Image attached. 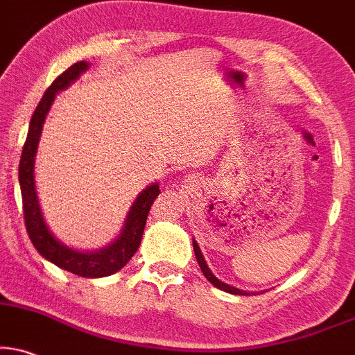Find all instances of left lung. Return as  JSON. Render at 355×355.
<instances>
[{"mask_svg":"<svg viewBox=\"0 0 355 355\" xmlns=\"http://www.w3.org/2000/svg\"><path fill=\"white\" fill-rule=\"evenodd\" d=\"M193 249H195V255H196V260H198V266L201 268V272H203V275L206 277V280H208L209 284H213L214 286H216V288L223 290V291H227V293H232V295H250L249 291L239 290V288H236V286H231V285L224 284V282H221V280H218V278L214 277L213 273H211L209 267L206 266V260L203 257V254H201V249L198 248V244H196L195 239H193Z\"/></svg>","mask_w":355,"mask_h":355,"instance_id":"left-lung-1","label":"left lung"}]
</instances>
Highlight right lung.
Returning a JSON list of instances; mask_svg holds the SVG:
<instances>
[{"instance_id": "obj_1", "label": "right lung", "mask_w": 355, "mask_h": 355, "mask_svg": "<svg viewBox=\"0 0 355 355\" xmlns=\"http://www.w3.org/2000/svg\"><path fill=\"white\" fill-rule=\"evenodd\" d=\"M88 67L89 65L87 62H77V64L69 67L64 73L58 75L53 80L51 87L44 93L42 100L39 101L33 118H31L28 137H26L24 147H22L19 162V185L26 230H28L31 242L37 249V252L44 259H47L49 262L55 263L57 267L64 268L67 272L85 278H98L107 277L111 273L121 270L136 254L139 244H141L142 232H144L147 214H149L150 206L159 196L160 190L159 183L147 187L131 206V211H129L128 219H125L124 227L118 239L111 242L107 248L95 250V252H80V250L62 244L47 227L42 211H40L34 180V160L39 146V137L40 132H42L44 121H46V116L53 103V98L60 89H65L70 83H73Z\"/></svg>"}]
</instances>
